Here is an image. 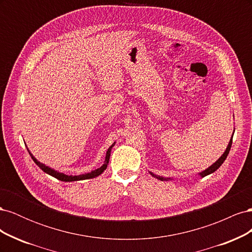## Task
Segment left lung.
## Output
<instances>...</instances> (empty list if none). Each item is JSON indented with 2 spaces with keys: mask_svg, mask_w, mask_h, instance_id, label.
<instances>
[{
  "mask_svg": "<svg viewBox=\"0 0 252 252\" xmlns=\"http://www.w3.org/2000/svg\"><path fill=\"white\" fill-rule=\"evenodd\" d=\"M233 133H234V130H233ZM232 138H233V134H232V136H231V139H230L229 143H228V145H227V148L225 149L224 154L219 158V159H217V161H216L215 163H213L212 165H210V166L208 167V168H206V169H205V170H203L202 172L197 173V174L200 175L201 178H204V177H206V175H208V174L213 173V172H215L217 169H219V168H220V165H222V164L224 163V161L226 159V158H227L228 154H229V151H230L231 144H232ZM148 172L152 175V177L156 178V179H158V180H161V181H171V180H173L172 178H164V177H159V175H157V174H155L154 172H151V171H148Z\"/></svg>",
  "mask_w": 252,
  "mask_h": 252,
  "instance_id": "obj_1",
  "label": "left lung"
}]
</instances>
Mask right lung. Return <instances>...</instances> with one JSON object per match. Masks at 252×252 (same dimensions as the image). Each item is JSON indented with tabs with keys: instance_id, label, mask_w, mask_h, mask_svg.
<instances>
[{
	"instance_id": "1",
	"label": "right lung",
	"mask_w": 252,
	"mask_h": 252,
	"mask_svg": "<svg viewBox=\"0 0 252 252\" xmlns=\"http://www.w3.org/2000/svg\"><path fill=\"white\" fill-rule=\"evenodd\" d=\"M114 144H116V142H114L111 146L108 148L107 152H106V158H105V163L100 167V168L97 169H94L93 171L90 172H87V173H83V174H79V175H68V174H65L63 172H60L58 170H55L53 168H51V167L49 166H46L45 164H42L41 162L37 161V159L33 157V155L32 154V152L29 151L28 147H27V150L29 152L30 157H32V158L33 159V162L40 167V168L45 172L47 173L49 175H51V177L56 178L60 181H63V182H74V181H82V180H88V179H94V178H96L100 175L101 173L104 172V170L107 168V165H108V162H109V158H110V152H111V149L112 147L114 146Z\"/></svg>"
}]
</instances>
